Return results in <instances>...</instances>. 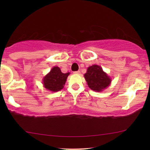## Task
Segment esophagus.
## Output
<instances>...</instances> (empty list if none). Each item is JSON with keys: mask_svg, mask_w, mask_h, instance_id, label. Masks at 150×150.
Instances as JSON below:
<instances>
[{"mask_svg": "<svg viewBox=\"0 0 150 150\" xmlns=\"http://www.w3.org/2000/svg\"><path fill=\"white\" fill-rule=\"evenodd\" d=\"M74 73L75 74H80V71H75Z\"/></svg>", "mask_w": 150, "mask_h": 150, "instance_id": "esophagus-1", "label": "esophagus"}]
</instances>
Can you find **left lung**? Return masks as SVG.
<instances>
[{
    "mask_svg": "<svg viewBox=\"0 0 150 150\" xmlns=\"http://www.w3.org/2000/svg\"><path fill=\"white\" fill-rule=\"evenodd\" d=\"M84 77L91 90L96 92L103 91L110 85L111 79L103 71L99 65H93L87 68Z\"/></svg>",
    "mask_w": 150,
    "mask_h": 150,
    "instance_id": "8db88e82",
    "label": "left lung"
}]
</instances>
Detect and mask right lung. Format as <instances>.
Instances as JSON below:
<instances>
[{
	"mask_svg": "<svg viewBox=\"0 0 150 150\" xmlns=\"http://www.w3.org/2000/svg\"><path fill=\"white\" fill-rule=\"evenodd\" d=\"M69 74L70 73H62L59 67H54L50 72L43 79L44 87L52 92H57L64 87L66 80Z\"/></svg>",
	"mask_w": 150,
	"mask_h": 150,
	"instance_id": "right-lung-1",
	"label": "right lung"
}]
</instances>
